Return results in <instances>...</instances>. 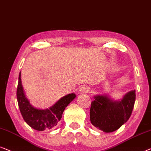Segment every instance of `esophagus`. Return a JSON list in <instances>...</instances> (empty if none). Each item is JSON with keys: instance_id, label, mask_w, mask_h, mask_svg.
I'll return each instance as SVG.
<instances>
[{"instance_id": "1", "label": "esophagus", "mask_w": 151, "mask_h": 151, "mask_svg": "<svg viewBox=\"0 0 151 151\" xmlns=\"http://www.w3.org/2000/svg\"><path fill=\"white\" fill-rule=\"evenodd\" d=\"M81 92L82 93H88V92H90V88L88 86H83L81 88Z\"/></svg>"}]
</instances>
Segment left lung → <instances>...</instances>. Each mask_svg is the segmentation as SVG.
I'll return each mask as SVG.
<instances>
[{
    "label": "left lung",
    "mask_w": 151,
    "mask_h": 151,
    "mask_svg": "<svg viewBox=\"0 0 151 151\" xmlns=\"http://www.w3.org/2000/svg\"><path fill=\"white\" fill-rule=\"evenodd\" d=\"M135 91L127 93L120 101H114L103 95H96L91 103L90 121L96 128L105 133L117 130L132 114Z\"/></svg>",
    "instance_id": "obj_1"
}]
</instances>
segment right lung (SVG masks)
<instances>
[{"mask_svg": "<svg viewBox=\"0 0 151 151\" xmlns=\"http://www.w3.org/2000/svg\"><path fill=\"white\" fill-rule=\"evenodd\" d=\"M20 75V73L16 96L19 109L23 119L31 128L37 131H44L56 127L57 123L61 120L65 107L75 99L76 95L70 94L63 96L49 109L45 110L36 109L31 105L24 96Z\"/></svg>", "mask_w": 151, "mask_h": 151, "instance_id": "right-lung-1", "label": "right lung"}]
</instances>
